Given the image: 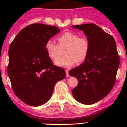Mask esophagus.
Here are the masks:
<instances>
[{
    "label": "esophagus",
    "mask_w": 127,
    "mask_h": 127,
    "mask_svg": "<svg viewBox=\"0 0 127 127\" xmlns=\"http://www.w3.org/2000/svg\"><path fill=\"white\" fill-rule=\"evenodd\" d=\"M65 73H66V77H69V74H68V70H65Z\"/></svg>",
    "instance_id": "esophagus-1"
}]
</instances>
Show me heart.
<instances>
[{"mask_svg":"<svg viewBox=\"0 0 127 127\" xmlns=\"http://www.w3.org/2000/svg\"><path fill=\"white\" fill-rule=\"evenodd\" d=\"M59 44L52 39L46 40L45 49L48 56L55 60L65 49L64 56L57 60L55 64L62 67H70L76 62L82 63L88 57L90 51V43L85 37H79L76 33L65 32L57 37Z\"/></svg>","mask_w":127,"mask_h":127,"instance_id":"1","label":"heart"}]
</instances>
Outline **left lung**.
Instances as JSON below:
<instances>
[{"instance_id": "8db88e82", "label": "left lung", "mask_w": 127, "mask_h": 127, "mask_svg": "<svg viewBox=\"0 0 127 127\" xmlns=\"http://www.w3.org/2000/svg\"><path fill=\"white\" fill-rule=\"evenodd\" d=\"M72 27L82 30L90 43L87 59L69 72L78 80L72 94L82 104H94L106 97L115 85L119 65L116 43L111 35L94 24Z\"/></svg>"}]
</instances>
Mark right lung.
Here are the masks:
<instances>
[{"instance_id":"obj_1","label":"right lung","mask_w":127,"mask_h":127,"mask_svg":"<svg viewBox=\"0 0 127 127\" xmlns=\"http://www.w3.org/2000/svg\"><path fill=\"white\" fill-rule=\"evenodd\" d=\"M60 29L41 23L30 24L20 31L9 48L8 75L15 95L32 106L49 100L57 82L63 79V68L54 65L45 49L46 40Z\"/></svg>"}]
</instances>
